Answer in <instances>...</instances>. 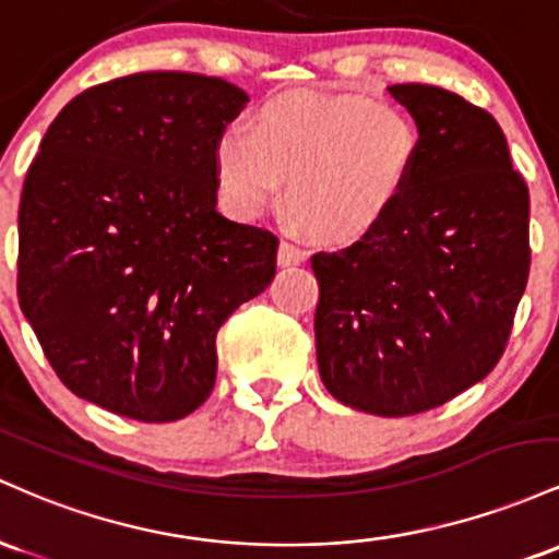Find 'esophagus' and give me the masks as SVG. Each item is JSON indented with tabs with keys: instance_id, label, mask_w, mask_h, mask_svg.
<instances>
[{
	"instance_id": "esophagus-1",
	"label": "esophagus",
	"mask_w": 559,
	"mask_h": 559,
	"mask_svg": "<svg viewBox=\"0 0 559 559\" xmlns=\"http://www.w3.org/2000/svg\"><path fill=\"white\" fill-rule=\"evenodd\" d=\"M306 261V253L300 250L298 246H293V242H280L277 248V263L280 266H298V263Z\"/></svg>"
}]
</instances>
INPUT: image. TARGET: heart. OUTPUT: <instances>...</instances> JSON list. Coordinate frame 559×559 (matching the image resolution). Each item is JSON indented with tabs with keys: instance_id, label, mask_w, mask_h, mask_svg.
<instances>
[{
	"instance_id": "heart-1",
	"label": "heart",
	"mask_w": 559,
	"mask_h": 559,
	"mask_svg": "<svg viewBox=\"0 0 559 559\" xmlns=\"http://www.w3.org/2000/svg\"><path fill=\"white\" fill-rule=\"evenodd\" d=\"M419 131L391 99L287 92L218 134L213 174L222 205L259 218L280 198L290 222L330 246H354L388 222L409 190Z\"/></svg>"
}]
</instances>
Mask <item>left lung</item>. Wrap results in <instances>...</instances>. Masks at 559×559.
<instances>
[{
  "label": "left lung",
  "mask_w": 559,
  "mask_h": 559,
  "mask_svg": "<svg viewBox=\"0 0 559 559\" xmlns=\"http://www.w3.org/2000/svg\"><path fill=\"white\" fill-rule=\"evenodd\" d=\"M419 131L409 190L367 240L317 253L324 388L350 409L406 417L497 367L528 282V187L491 112L393 84Z\"/></svg>",
  "instance_id": "8db88e82"
}]
</instances>
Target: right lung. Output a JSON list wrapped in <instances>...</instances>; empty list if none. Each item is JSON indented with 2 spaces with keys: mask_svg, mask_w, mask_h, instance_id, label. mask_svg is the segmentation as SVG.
I'll return each instance as SVG.
<instances>
[{
  "mask_svg": "<svg viewBox=\"0 0 559 559\" xmlns=\"http://www.w3.org/2000/svg\"><path fill=\"white\" fill-rule=\"evenodd\" d=\"M248 94L153 71L81 92L23 181L17 298L79 399L142 423L195 412L216 332L274 280L277 237L216 211L213 147Z\"/></svg>",
  "mask_w": 559,
  "mask_h": 559,
  "instance_id": "right-lung-1",
  "label": "right lung"
}]
</instances>
